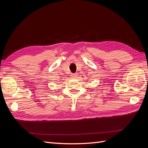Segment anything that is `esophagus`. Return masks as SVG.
Segmentation results:
<instances>
[{
  "mask_svg": "<svg viewBox=\"0 0 148 148\" xmlns=\"http://www.w3.org/2000/svg\"><path fill=\"white\" fill-rule=\"evenodd\" d=\"M71 77H72V78H77V75L75 74V73H73V74L71 75Z\"/></svg>",
  "mask_w": 148,
  "mask_h": 148,
  "instance_id": "obj_1",
  "label": "esophagus"
}]
</instances>
